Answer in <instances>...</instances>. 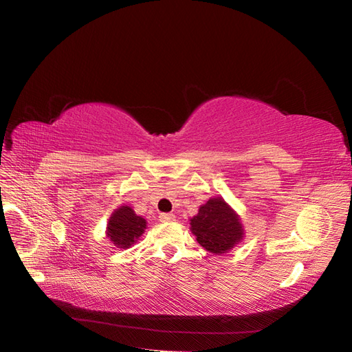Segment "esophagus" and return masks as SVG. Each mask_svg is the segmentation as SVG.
I'll return each instance as SVG.
<instances>
[{
	"instance_id": "esophagus-1",
	"label": "esophagus",
	"mask_w": 352,
	"mask_h": 352,
	"mask_svg": "<svg viewBox=\"0 0 352 352\" xmlns=\"http://www.w3.org/2000/svg\"><path fill=\"white\" fill-rule=\"evenodd\" d=\"M160 221L161 222H173V221H175V214L174 213H161Z\"/></svg>"
}]
</instances>
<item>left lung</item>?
Here are the masks:
<instances>
[{"label":"left lung","mask_w":352,"mask_h":352,"mask_svg":"<svg viewBox=\"0 0 352 352\" xmlns=\"http://www.w3.org/2000/svg\"><path fill=\"white\" fill-rule=\"evenodd\" d=\"M190 230L197 243L213 254H223L244 240V226L238 214L222 197H210L190 219Z\"/></svg>","instance_id":"left-lung-1"}]
</instances>
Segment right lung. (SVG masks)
Wrapping results in <instances>:
<instances>
[{"label": "right lung", "mask_w": 352, "mask_h": 352, "mask_svg": "<svg viewBox=\"0 0 352 352\" xmlns=\"http://www.w3.org/2000/svg\"><path fill=\"white\" fill-rule=\"evenodd\" d=\"M146 219L130 206H120L111 213L107 223V236L117 248H130L146 230Z\"/></svg>", "instance_id": "obj_1"}]
</instances>
